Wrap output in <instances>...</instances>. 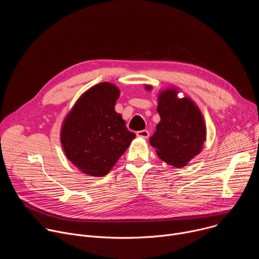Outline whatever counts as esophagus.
Instances as JSON below:
<instances>
[{
	"instance_id": "esophagus-1",
	"label": "esophagus",
	"mask_w": 259,
	"mask_h": 259,
	"mask_svg": "<svg viewBox=\"0 0 259 259\" xmlns=\"http://www.w3.org/2000/svg\"><path fill=\"white\" fill-rule=\"evenodd\" d=\"M136 135L138 137H142V138H147L150 136V132L147 130H140V131H137L136 132Z\"/></svg>"
}]
</instances>
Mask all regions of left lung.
I'll return each instance as SVG.
<instances>
[{"mask_svg": "<svg viewBox=\"0 0 259 259\" xmlns=\"http://www.w3.org/2000/svg\"><path fill=\"white\" fill-rule=\"evenodd\" d=\"M151 90V87H146ZM161 122L150 138L159 158L174 167H183L199 155L206 139V127L199 108L174 89L163 91L157 107Z\"/></svg>", "mask_w": 259, "mask_h": 259, "instance_id": "obj_1", "label": "left lung"}]
</instances>
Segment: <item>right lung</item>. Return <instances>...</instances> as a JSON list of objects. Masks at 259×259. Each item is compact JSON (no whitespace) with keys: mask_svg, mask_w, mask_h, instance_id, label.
<instances>
[{"mask_svg":"<svg viewBox=\"0 0 259 259\" xmlns=\"http://www.w3.org/2000/svg\"><path fill=\"white\" fill-rule=\"evenodd\" d=\"M119 95L115 85L98 84L78 100L63 123L64 153L88 175L107 174L135 137L115 110Z\"/></svg>","mask_w":259,"mask_h":259,"instance_id":"1","label":"right lung"}]
</instances>
